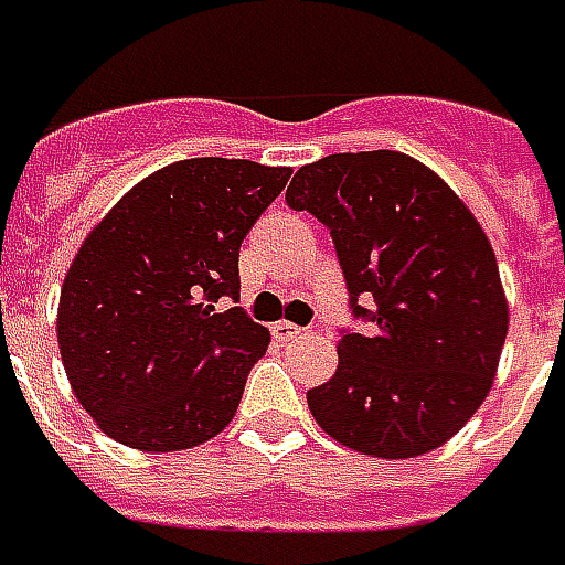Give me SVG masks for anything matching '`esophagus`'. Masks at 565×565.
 <instances>
[{
	"label": "esophagus",
	"instance_id": "1",
	"mask_svg": "<svg viewBox=\"0 0 565 565\" xmlns=\"http://www.w3.org/2000/svg\"><path fill=\"white\" fill-rule=\"evenodd\" d=\"M299 333H302V328L290 324V321H275V324H271V337H275L278 343H287V340H294Z\"/></svg>",
	"mask_w": 565,
	"mask_h": 565
}]
</instances>
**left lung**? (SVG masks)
Here are the masks:
<instances>
[{
    "label": "left lung",
    "mask_w": 565,
    "mask_h": 565,
    "mask_svg": "<svg viewBox=\"0 0 565 565\" xmlns=\"http://www.w3.org/2000/svg\"><path fill=\"white\" fill-rule=\"evenodd\" d=\"M287 206L328 225L349 309L337 374L306 393L318 427L371 458H417L458 433L492 390L508 337L498 259L443 179L398 151L299 167Z\"/></svg>",
    "instance_id": "obj_1"
}]
</instances>
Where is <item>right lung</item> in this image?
<instances>
[{
	"instance_id": "1",
	"label": "right lung",
	"mask_w": 565,
	"mask_h": 565,
	"mask_svg": "<svg viewBox=\"0 0 565 565\" xmlns=\"http://www.w3.org/2000/svg\"><path fill=\"white\" fill-rule=\"evenodd\" d=\"M287 167L179 160L126 191L61 287L57 347L73 395L110 439L179 451L232 424L268 331L241 306L237 256Z\"/></svg>"
}]
</instances>
